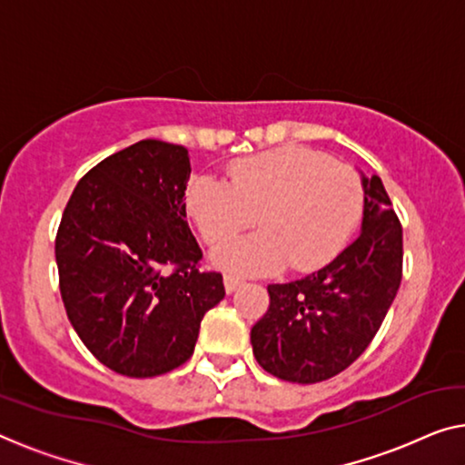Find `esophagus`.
I'll return each instance as SVG.
<instances>
[{
    "mask_svg": "<svg viewBox=\"0 0 465 465\" xmlns=\"http://www.w3.org/2000/svg\"><path fill=\"white\" fill-rule=\"evenodd\" d=\"M223 283H225V292H227V294H232V292H235V290H238L244 282H242L240 277H235V275H230V273H227V275L223 277Z\"/></svg>",
    "mask_w": 465,
    "mask_h": 465,
    "instance_id": "34e87169",
    "label": "esophagus"
}]
</instances>
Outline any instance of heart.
<instances>
[{"label": "heart", "mask_w": 465, "mask_h": 465, "mask_svg": "<svg viewBox=\"0 0 465 465\" xmlns=\"http://www.w3.org/2000/svg\"><path fill=\"white\" fill-rule=\"evenodd\" d=\"M363 206L361 179L322 152L288 145L242 158L227 182L193 179L185 211L206 244L217 246L256 223L261 232L217 248L214 267L267 275L290 267L313 272L342 251Z\"/></svg>", "instance_id": "heart-1"}]
</instances>
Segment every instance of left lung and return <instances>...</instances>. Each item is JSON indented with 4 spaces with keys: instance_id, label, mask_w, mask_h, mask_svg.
Returning <instances> with one entry per match:
<instances>
[{
    "instance_id": "obj_1",
    "label": "left lung",
    "mask_w": 465,
    "mask_h": 465,
    "mask_svg": "<svg viewBox=\"0 0 465 465\" xmlns=\"http://www.w3.org/2000/svg\"><path fill=\"white\" fill-rule=\"evenodd\" d=\"M359 238L302 280L267 286L269 309L251 330L256 361L280 380L315 384L370 346L403 275V227L378 175L365 177Z\"/></svg>"
}]
</instances>
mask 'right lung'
Returning a JSON list of instances; mask_svg holds the SVG:
<instances>
[{
	"label": "right lung",
	"instance_id": "1",
	"mask_svg": "<svg viewBox=\"0 0 465 465\" xmlns=\"http://www.w3.org/2000/svg\"><path fill=\"white\" fill-rule=\"evenodd\" d=\"M183 145L142 140L74 188L55 235L66 315L110 370L152 378L188 361L204 313L225 296L185 219Z\"/></svg>",
	"mask_w": 465,
	"mask_h": 465
}]
</instances>
